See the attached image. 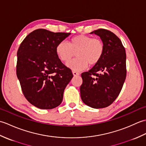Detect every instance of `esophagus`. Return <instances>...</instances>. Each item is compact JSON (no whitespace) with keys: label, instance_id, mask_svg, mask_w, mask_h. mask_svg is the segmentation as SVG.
Returning <instances> with one entry per match:
<instances>
[{"label":"esophagus","instance_id":"obj_1","mask_svg":"<svg viewBox=\"0 0 146 146\" xmlns=\"http://www.w3.org/2000/svg\"><path fill=\"white\" fill-rule=\"evenodd\" d=\"M72 73H73V75L74 76L79 75V73L76 72V71H72Z\"/></svg>","mask_w":146,"mask_h":146}]
</instances>
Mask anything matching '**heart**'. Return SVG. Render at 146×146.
<instances>
[{
	"mask_svg": "<svg viewBox=\"0 0 146 146\" xmlns=\"http://www.w3.org/2000/svg\"><path fill=\"white\" fill-rule=\"evenodd\" d=\"M56 52L61 61H69L76 52L77 58L67 63V66L73 70L81 71L97 64L103 56L104 44L101 39L80 35L73 37L70 42L61 41L56 48Z\"/></svg>",
	"mask_w": 146,
	"mask_h": 146,
	"instance_id": "heart-1",
	"label": "heart"
}]
</instances>
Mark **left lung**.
Wrapping results in <instances>:
<instances>
[{
    "label": "left lung",
    "mask_w": 146,
    "mask_h": 146,
    "mask_svg": "<svg viewBox=\"0 0 146 146\" xmlns=\"http://www.w3.org/2000/svg\"><path fill=\"white\" fill-rule=\"evenodd\" d=\"M92 33L100 37L104 52L97 64L82 73L80 95L86 105L102 108L112 104L122 88L127 74L126 53L120 39L112 32L99 29Z\"/></svg>",
    "instance_id": "obj_1"
}]
</instances>
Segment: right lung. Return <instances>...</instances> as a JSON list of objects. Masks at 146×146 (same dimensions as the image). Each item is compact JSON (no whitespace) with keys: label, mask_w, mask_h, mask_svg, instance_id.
Listing matches in <instances>:
<instances>
[{"label":"right lung","mask_w":146,"mask_h":146,"mask_svg":"<svg viewBox=\"0 0 146 146\" xmlns=\"http://www.w3.org/2000/svg\"><path fill=\"white\" fill-rule=\"evenodd\" d=\"M70 35L38 29L29 33L17 52L16 74L24 97L41 109H52L63 100L72 71L56 52L59 42Z\"/></svg>","instance_id":"1"}]
</instances>
